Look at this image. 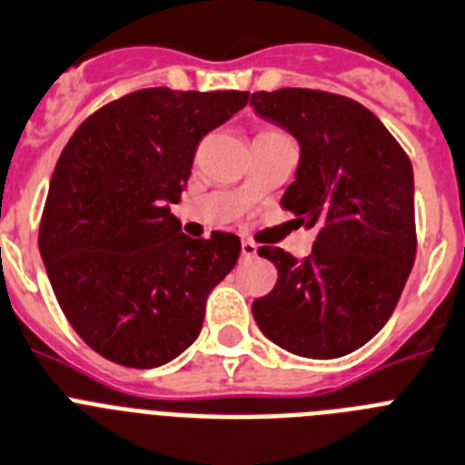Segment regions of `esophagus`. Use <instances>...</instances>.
Returning a JSON list of instances; mask_svg holds the SVG:
<instances>
[{"mask_svg":"<svg viewBox=\"0 0 465 465\" xmlns=\"http://www.w3.org/2000/svg\"><path fill=\"white\" fill-rule=\"evenodd\" d=\"M241 257H243V260L257 257V245L252 243V241H243V243H241Z\"/></svg>","mask_w":465,"mask_h":465,"instance_id":"esophagus-1","label":"esophagus"}]
</instances>
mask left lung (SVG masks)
Listing matches in <instances>:
<instances>
[{"label":"left lung","mask_w":465,"mask_h":465,"mask_svg":"<svg viewBox=\"0 0 465 465\" xmlns=\"http://www.w3.org/2000/svg\"><path fill=\"white\" fill-rule=\"evenodd\" d=\"M250 104L297 137L300 165L281 205L318 229L304 260L257 250L276 264L278 281L252 302V316L290 353L341 358L386 325L414 266L410 156L372 112L337 93L260 91Z\"/></svg>","instance_id":"obj_1"}]
</instances>
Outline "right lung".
I'll return each mask as SVG.
<instances>
[{"instance_id": "add662e5", "label": "right lung", "mask_w": 465, "mask_h": 465, "mask_svg": "<svg viewBox=\"0 0 465 465\" xmlns=\"http://www.w3.org/2000/svg\"><path fill=\"white\" fill-rule=\"evenodd\" d=\"M248 91L143 88L93 112L55 163L39 252L64 318L107 361L165 365L203 325L210 290L241 241L189 238L171 213L201 137L248 104Z\"/></svg>"}]
</instances>
